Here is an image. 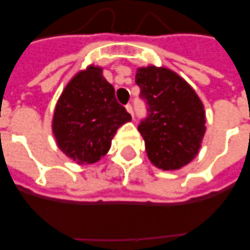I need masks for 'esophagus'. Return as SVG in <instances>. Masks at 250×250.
Segmentation results:
<instances>
[{
  "label": "esophagus",
  "instance_id": "34e87169",
  "mask_svg": "<svg viewBox=\"0 0 250 250\" xmlns=\"http://www.w3.org/2000/svg\"><path fill=\"white\" fill-rule=\"evenodd\" d=\"M125 110H127V111H128V113L131 114V117L133 118V110H132V106H131V105H129V104H128V105L125 106Z\"/></svg>",
  "mask_w": 250,
  "mask_h": 250
}]
</instances>
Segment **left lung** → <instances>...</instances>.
<instances>
[{
    "label": "left lung",
    "instance_id": "8db88e82",
    "mask_svg": "<svg viewBox=\"0 0 250 250\" xmlns=\"http://www.w3.org/2000/svg\"><path fill=\"white\" fill-rule=\"evenodd\" d=\"M148 117L139 125L153 165L165 171L182 168L193 160L205 135L204 104L194 89L170 68L146 66L136 71Z\"/></svg>",
    "mask_w": 250,
    "mask_h": 250
}]
</instances>
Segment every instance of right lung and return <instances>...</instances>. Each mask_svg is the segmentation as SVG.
I'll return each mask as SVG.
<instances>
[{"mask_svg": "<svg viewBox=\"0 0 250 250\" xmlns=\"http://www.w3.org/2000/svg\"><path fill=\"white\" fill-rule=\"evenodd\" d=\"M131 121L102 67L89 64L64 86L53 114L57 145L76 164H94L109 152L122 125Z\"/></svg>", "mask_w": 250, "mask_h": 250, "instance_id": "add662e5", "label": "right lung"}]
</instances>
